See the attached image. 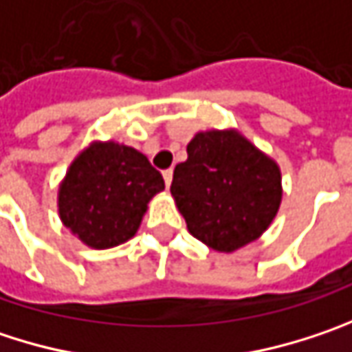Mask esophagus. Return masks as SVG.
<instances>
[{
    "label": "esophagus",
    "instance_id": "1",
    "mask_svg": "<svg viewBox=\"0 0 352 352\" xmlns=\"http://www.w3.org/2000/svg\"><path fill=\"white\" fill-rule=\"evenodd\" d=\"M164 182H166V188H170V184H172V176H174V172L172 170H164Z\"/></svg>",
    "mask_w": 352,
    "mask_h": 352
}]
</instances>
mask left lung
Listing matches in <instances>:
<instances>
[{
    "label": "left lung",
    "instance_id": "obj_1",
    "mask_svg": "<svg viewBox=\"0 0 352 352\" xmlns=\"http://www.w3.org/2000/svg\"><path fill=\"white\" fill-rule=\"evenodd\" d=\"M170 192L188 232L218 252L261 239L283 200L280 168L239 130H206L190 140Z\"/></svg>",
    "mask_w": 352,
    "mask_h": 352
}]
</instances>
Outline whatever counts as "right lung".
Listing matches in <instances>:
<instances>
[{
  "label": "right lung",
  "mask_w": 352,
  "mask_h": 352,
  "mask_svg": "<svg viewBox=\"0 0 352 352\" xmlns=\"http://www.w3.org/2000/svg\"><path fill=\"white\" fill-rule=\"evenodd\" d=\"M162 190V174L136 148L91 142L60 182L58 212L76 239L106 250L138 232L148 202Z\"/></svg>",
  "instance_id": "obj_1"
}]
</instances>
